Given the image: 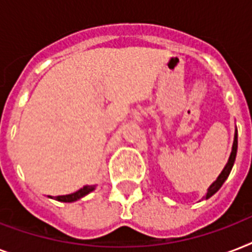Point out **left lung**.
Listing matches in <instances>:
<instances>
[{
    "mask_svg": "<svg viewBox=\"0 0 252 252\" xmlns=\"http://www.w3.org/2000/svg\"><path fill=\"white\" fill-rule=\"evenodd\" d=\"M237 148H238V134H237V130H235L234 142H233V149H231V154H230V157H229V161H227L226 166L223 167L222 172H221L219 178H217V180H216L215 183L212 184L211 187H209V189H208L207 196H205L207 199H209L212 195H215L216 192L219 191L220 188H221V186L223 184V182L227 179V176H229V174H230V171H231V168H233V165H234L235 156H237Z\"/></svg>",
    "mask_w": 252,
    "mask_h": 252,
    "instance_id": "1",
    "label": "left lung"
}]
</instances>
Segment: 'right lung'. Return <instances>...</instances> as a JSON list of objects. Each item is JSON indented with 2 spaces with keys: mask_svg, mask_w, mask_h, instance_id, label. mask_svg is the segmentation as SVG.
Returning a JSON list of instances; mask_svg holds the SVG:
<instances>
[{
  "mask_svg": "<svg viewBox=\"0 0 252 252\" xmlns=\"http://www.w3.org/2000/svg\"><path fill=\"white\" fill-rule=\"evenodd\" d=\"M94 189V186H85L84 188H81L74 193H70V195H64V196H56L55 199L59 200V201H64V203H72V201H76V200L84 197L85 195H87L89 192H91Z\"/></svg>",
  "mask_w": 252,
  "mask_h": 252,
  "instance_id": "1",
  "label": "right lung"
}]
</instances>
